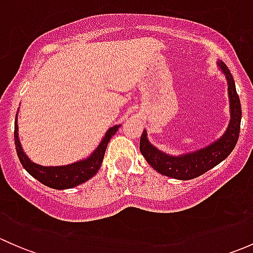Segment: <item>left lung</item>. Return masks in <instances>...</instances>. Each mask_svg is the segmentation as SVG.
<instances>
[{
    "label": "left lung",
    "instance_id": "8db88e82",
    "mask_svg": "<svg viewBox=\"0 0 253 253\" xmlns=\"http://www.w3.org/2000/svg\"><path fill=\"white\" fill-rule=\"evenodd\" d=\"M219 67L223 71L228 79V90L230 98L231 120L228 129L220 139L211 143L203 149L196 150L193 153L172 157L150 144L147 138V132L143 131L139 142V149L148 164L160 174L177 178V180H191L203 175L208 170L223 162L235 148L240 134V124H241V104L236 93L235 82L230 71L224 62H218Z\"/></svg>",
    "mask_w": 253,
    "mask_h": 253
}]
</instances>
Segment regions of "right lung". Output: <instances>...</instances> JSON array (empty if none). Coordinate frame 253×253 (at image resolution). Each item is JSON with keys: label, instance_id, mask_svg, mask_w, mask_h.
I'll list each match as a JSON object with an SVG mask.
<instances>
[{"label": "right lung", "instance_id": "add662e5", "mask_svg": "<svg viewBox=\"0 0 253 253\" xmlns=\"http://www.w3.org/2000/svg\"><path fill=\"white\" fill-rule=\"evenodd\" d=\"M120 125H117V126L111 127L106 132L103 141L99 144V147L94 150L90 157L86 158L85 160L75 163V164L66 165V167H42V165L30 162L29 158L23 152L19 138H18L17 117L16 121H14V143H16L18 158H19L23 168L33 177H35L47 187L55 188V190H66V188L76 187V186L85 182L98 172L99 168L103 163L108 143L110 142L111 137L116 133Z\"/></svg>", "mask_w": 253, "mask_h": 253}]
</instances>
